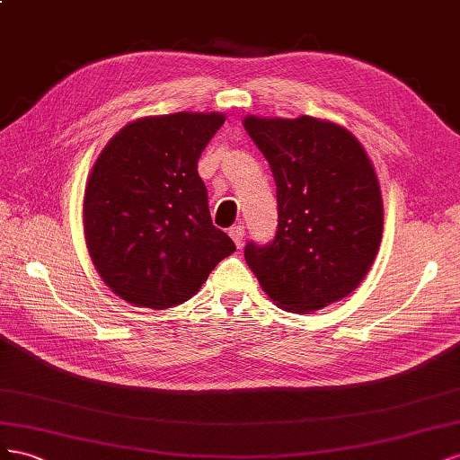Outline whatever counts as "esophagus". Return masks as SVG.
Returning a JSON list of instances; mask_svg holds the SVG:
<instances>
[{"label": "esophagus", "mask_w": 460, "mask_h": 460, "mask_svg": "<svg viewBox=\"0 0 460 460\" xmlns=\"http://www.w3.org/2000/svg\"><path fill=\"white\" fill-rule=\"evenodd\" d=\"M229 234H231V239L234 241V244L243 246V243H244V227L243 226H233L229 229Z\"/></svg>", "instance_id": "34e87169"}]
</instances>
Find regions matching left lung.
I'll return each mask as SVG.
<instances>
[{"label": "left lung", "mask_w": 460, "mask_h": 460, "mask_svg": "<svg viewBox=\"0 0 460 460\" xmlns=\"http://www.w3.org/2000/svg\"><path fill=\"white\" fill-rule=\"evenodd\" d=\"M244 128L278 187V231L268 244L244 246L246 264L288 312L347 296L368 273L384 231L382 192L362 144L347 128L308 115H251Z\"/></svg>", "instance_id": "1"}]
</instances>
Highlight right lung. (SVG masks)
Here are the masks:
<instances>
[{
	"label": "right lung",
	"mask_w": 460,
	"mask_h": 460,
	"mask_svg": "<svg viewBox=\"0 0 460 460\" xmlns=\"http://www.w3.org/2000/svg\"><path fill=\"white\" fill-rule=\"evenodd\" d=\"M221 113L144 117L102 150L84 192V237L100 278L123 300H189L234 243L212 223L199 160Z\"/></svg>",
	"instance_id": "1"
}]
</instances>
